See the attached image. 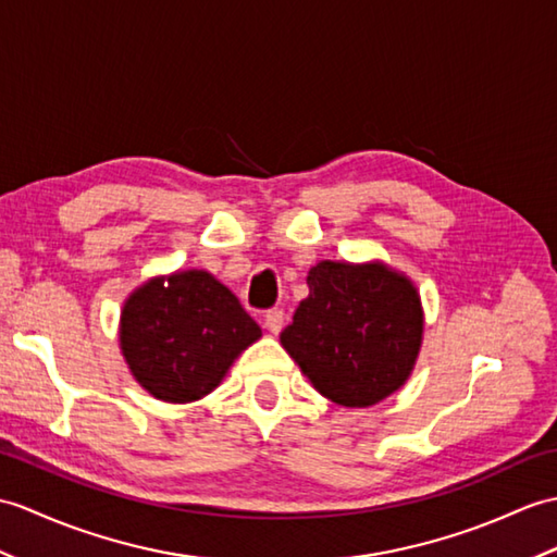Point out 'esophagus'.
I'll return each instance as SVG.
<instances>
[{
    "instance_id": "1",
    "label": "esophagus",
    "mask_w": 557,
    "mask_h": 557,
    "mask_svg": "<svg viewBox=\"0 0 557 557\" xmlns=\"http://www.w3.org/2000/svg\"><path fill=\"white\" fill-rule=\"evenodd\" d=\"M282 327H284V313H282V310L280 308L268 310V313H265V330L273 332V334H280Z\"/></svg>"
}]
</instances>
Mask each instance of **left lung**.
Masks as SVG:
<instances>
[{
  "label": "left lung",
  "instance_id": "1",
  "mask_svg": "<svg viewBox=\"0 0 557 557\" xmlns=\"http://www.w3.org/2000/svg\"><path fill=\"white\" fill-rule=\"evenodd\" d=\"M280 334L315 389L344 408L380 404L406 384L422 344L420 294L384 263L320 261Z\"/></svg>",
  "mask_w": 557,
  "mask_h": 557
}]
</instances>
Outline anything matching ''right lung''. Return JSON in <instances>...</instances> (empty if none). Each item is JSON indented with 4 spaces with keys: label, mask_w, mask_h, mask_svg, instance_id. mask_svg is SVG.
<instances>
[{
    "label": "right lung",
    "mask_w": 557,
    "mask_h": 557,
    "mask_svg": "<svg viewBox=\"0 0 557 557\" xmlns=\"http://www.w3.org/2000/svg\"><path fill=\"white\" fill-rule=\"evenodd\" d=\"M261 327L206 270L153 277L121 313V348L133 377L159 400L189 404L223 382Z\"/></svg>",
    "instance_id": "right-lung-1"
}]
</instances>
